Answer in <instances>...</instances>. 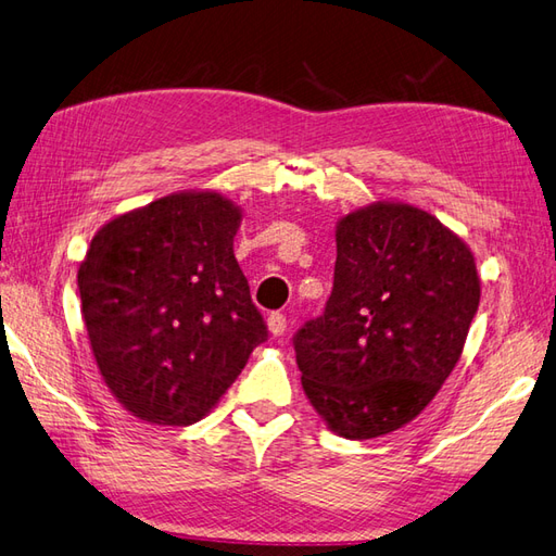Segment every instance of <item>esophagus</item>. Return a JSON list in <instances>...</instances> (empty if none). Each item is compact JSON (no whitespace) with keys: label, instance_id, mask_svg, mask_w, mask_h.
I'll list each match as a JSON object with an SVG mask.
<instances>
[{"label":"esophagus","instance_id":"esophagus-1","mask_svg":"<svg viewBox=\"0 0 556 556\" xmlns=\"http://www.w3.org/2000/svg\"><path fill=\"white\" fill-rule=\"evenodd\" d=\"M267 327H269V331H273V337H283V331H287V317H283L281 313H269Z\"/></svg>","mask_w":556,"mask_h":556}]
</instances>
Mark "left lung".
I'll return each instance as SVG.
<instances>
[{"label": "left lung", "mask_w": 556, "mask_h": 556, "mask_svg": "<svg viewBox=\"0 0 556 556\" xmlns=\"http://www.w3.org/2000/svg\"><path fill=\"white\" fill-rule=\"evenodd\" d=\"M479 301L471 251L433 215L405 203L345 215L325 313L293 337L309 403L353 441L405 426L455 369Z\"/></svg>", "instance_id": "1"}]
</instances>
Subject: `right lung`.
<instances>
[{"label":"right lung","instance_id":"obj_1","mask_svg":"<svg viewBox=\"0 0 556 556\" xmlns=\"http://www.w3.org/2000/svg\"><path fill=\"white\" fill-rule=\"evenodd\" d=\"M241 213L173 193L103 225L77 269L103 381L135 417L189 426L211 412L267 325L235 257Z\"/></svg>","mask_w":556,"mask_h":556}]
</instances>
